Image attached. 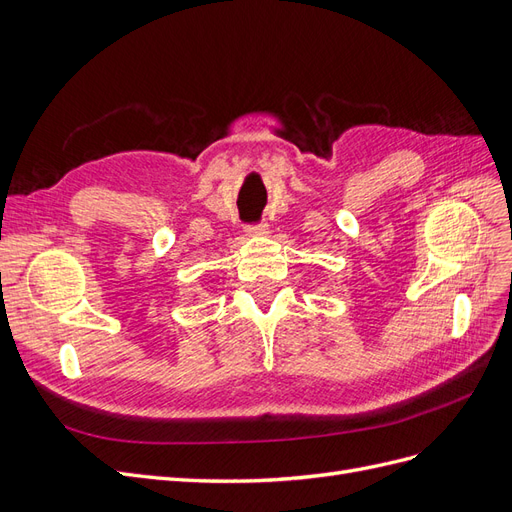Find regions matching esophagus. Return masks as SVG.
Wrapping results in <instances>:
<instances>
[{
  "mask_svg": "<svg viewBox=\"0 0 512 512\" xmlns=\"http://www.w3.org/2000/svg\"><path fill=\"white\" fill-rule=\"evenodd\" d=\"M245 232L250 237H265V235H269V226L265 224V222H260V224H252V226H245Z\"/></svg>",
  "mask_w": 512,
  "mask_h": 512,
  "instance_id": "34e87169",
  "label": "esophagus"
}]
</instances>
